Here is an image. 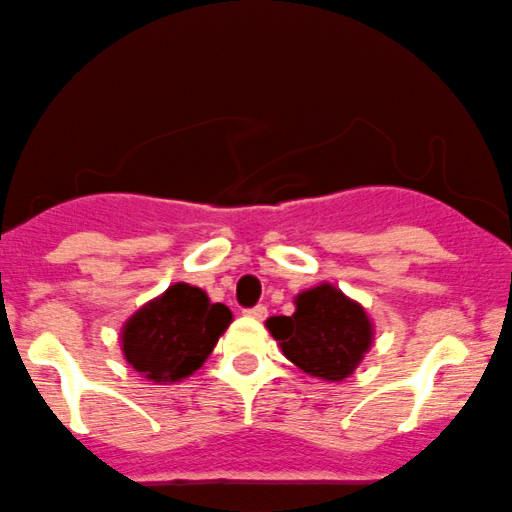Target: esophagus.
<instances>
[{
  "instance_id": "1",
  "label": "esophagus",
  "mask_w": 512,
  "mask_h": 512,
  "mask_svg": "<svg viewBox=\"0 0 512 512\" xmlns=\"http://www.w3.org/2000/svg\"><path fill=\"white\" fill-rule=\"evenodd\" d=\"M245 316H250V318H265V316H267V306H265V303H257V306L245 308Z\"/></svg>"
}]
</instances>
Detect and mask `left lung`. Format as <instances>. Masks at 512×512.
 <instances>
[{
	"instance_id": "1",
	"label": "left lung",
	"mask_w": 512,
	"mask_h": 512,
	"mask_svg": "<svg viewBox=\"0 0 512 512\" xmlns=\"http://www.w3.org/2000/svg\"><path fill=\"white\" fill-rule=\"evenodd\" d=\"M267 328L286 359L325 381L347 379L372 345L364 308L330 284L303 291L294 316L269 318Z\"/></svg>"
}]
</instances>
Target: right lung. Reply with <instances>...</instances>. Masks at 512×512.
Wrapping results in <instances>:
<instances>
[{
	"label": "right lung",
	"mask_w": 512,
	"mask_h": 512,
	"mask_svg": "<svg viewBox=\"0 0 512 512\" xmlns=\"http://www.w3.org/2000/svg\"><path fill=\"white\" fill-rule=\"evenodd\" d=\"M230 320L228 306L174 284L123 325V355L145 379L179 381L206 362Z\"/></svg>",
	"instance_id": "add662e5"
}]
</instances>
